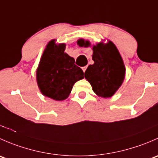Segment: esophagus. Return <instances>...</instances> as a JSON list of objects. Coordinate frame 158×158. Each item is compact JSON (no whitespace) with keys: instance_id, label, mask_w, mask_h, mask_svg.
I'll return each instance as SVG.
<instances>
[{"instance_id":"1","label":"esophagus","mask_w":158,"mask_h":158,"mask_svg":"<svg viewBox=\"0 0 158 158\" xmlns=\"http://www.w3.org/2000/svg\"><path fill=\"white\" fill-rule=\"evenodd\" d=\"M82 71H83L84 73H85V70H86V69H87V66H84V67H82Z\"/></svg>"}]
</instances>
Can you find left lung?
Masks as SVG:
<instances>
[{
	"instance_id": "obj_1",
	"label": "left lung",
	"mask_w": 158,
	"mask_h": 158,
	"mask_svg": "<svg viewBox=\"0 0 158 158\" xmlns=\"http://www.w3.org/2000/svg\"><path fill=\"white\" fill-rule=\"evenodd\" d=\"M80 47H90L88 40L81 39L77 42ZM92 60L85 72V78L97 95L102 98L111 97L122 85L125 79V67L123 60L111 41L98 43L92 47Z\"/></svg>"
}]
</instances>
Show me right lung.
Listing matches in <instances>:
<instances>
[{"label": "right lung", "mask_w": 158, "mask_h": 158, "mask_svg": "<svg viewBox=\"0 0 158 158\" xmlns=\"http://www.w3.org/2000/svg\"><path fill=\"white\" fill-rule=\"evenodd\" d=\"M66 44L49 41L41 57L36 81L40 92L56 101H63L69 95L73 85L84 78L81 68L75 60L65 52Z\"/></svg>", "instance_id": "obj_1"}]
</instances>
